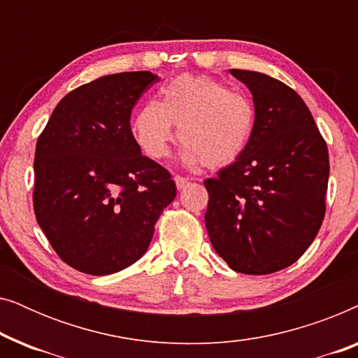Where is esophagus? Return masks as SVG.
<instances>
[{"instance_id":"1","label":"esophagus","mask_w":358,"mask_h":358,"mask_svg":"<svg viewBox=\"0 0 358 358\" xmlns=\"http://www.w3.org/2000/svg\"><path fill=\"white\" fill-rule=\"evenodd\" d=\"M174 182H176V187H178V190H182L190 184V180L187 178H184V176H174Z\"/></svg>"}]
</instances>
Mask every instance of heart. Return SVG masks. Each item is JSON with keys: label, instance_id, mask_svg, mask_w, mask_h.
Wrapping results in <instances>:
<instances>
[{"label": "heart", "instance_id": "1", "mask_svg": "<svg viewBox=\"0 0 358 358\" xmlns=\"http://www.w3.org/2000/svg\"><path fill=\"white\" fill-rule=\"evenodd\" d=\"M161 99L148 101L131 120V134L151 159H163L174 140L184 143L185 166L224 168L248 148L256 127L251 97L208 76L180 75L159 91Z\"/></svg>", "mask_w": 358, "mask_h": 358}]
</instances>
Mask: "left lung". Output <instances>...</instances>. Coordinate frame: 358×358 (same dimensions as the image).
Instances as JSON below:
<instances>
[{
  "label": "left lung",
  "instance_id": "1",
  "mask_svg": "<svg viewBox=\"0 0 358 358\" xmlns=\"http://www.w3.org/2000/svg\"><path fill=\"white\" fill-rule=\"evenodd\" d=\"M256 107L244 153L205 180V227L233 271L267 275L303 256L326 213L329 155L305 101L264 73L229 70Z\"/></svg>",
  "mask_w": 358,
  "mask_h": 358
}]
</instances>
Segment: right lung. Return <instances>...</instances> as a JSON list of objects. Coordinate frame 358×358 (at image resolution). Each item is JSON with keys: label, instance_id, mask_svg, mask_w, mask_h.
<instances>
[{"label": "right lung", "instance_id": "1", "mask_svg": "<svg viewBox=\"0 0 358 358\" xmlns=\"http://www.w3.org/2000/svg\"><path fill=\"white\" fill-rule=\"evenodd\" d=\"M150 71L107 75L63 97L38 136L34 212L63 262L109 275L138 261L176 197L168 169L141 155L130 115L158 83Z\"/></svg>", "mask_w": 358, "mask_h": 358}]
</instances>
